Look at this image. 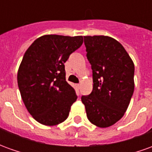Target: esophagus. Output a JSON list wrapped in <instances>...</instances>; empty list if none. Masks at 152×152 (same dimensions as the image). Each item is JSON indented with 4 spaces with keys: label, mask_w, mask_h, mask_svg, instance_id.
<instances>
[{
    "label": "esophagus",
    "mask_w": 152,
    "mask_h": 152,
    "mask_svg": "<svg viewBox=\"0 0 152 152\" xmlns=\"http://www.w3.org/2000/svg\"><path fill=\"white\" fill-rule=\"evenodd\" d=\"M76 88H77V89H79L80 88V84H76Z\"/></svg>",
    "instance_id": "obj_1"
}]
</instances>
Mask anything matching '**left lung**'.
I'll return each mask as SVG.
<instances>
[{
  "mask_svg": "<svg viewBox=\"0 0 152 152\" xmlns=\"http://www.w3.org/2000/svg\"><path fill=\"white\" fill-rule=\"evenodd\" d=\"M93 70L92 93L82 96L89 121L99 128L123 117L134 90V64L123 45L107 36L84 37Z\"/></svg>",
  "mask_w": 152,
  "mask_h": 152,
  "instance_id": "1",
  "label": "left lung"
}]
</instances>
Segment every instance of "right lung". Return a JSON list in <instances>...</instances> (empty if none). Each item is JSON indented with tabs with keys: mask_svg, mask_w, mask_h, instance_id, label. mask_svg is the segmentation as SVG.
<instances>
[{
	"mask_svg": "<svg viewBox=\"0 0 152 152\" xmlns=\"http://www.w3.org/2000/svg\"><path fill=\"white\" fill-rule=\"evenodd\" d=\"M82 36L45 35L25 52L17 75L26 108L40 124L53 126L69 115L77 96L66 80L64 63L81 46Z\"/></svg>",
	"mask_w": 152,
	"mask_h": 152,
	"instance_id": "obj_1",
	"label": "right lung"
}]
</instances>
